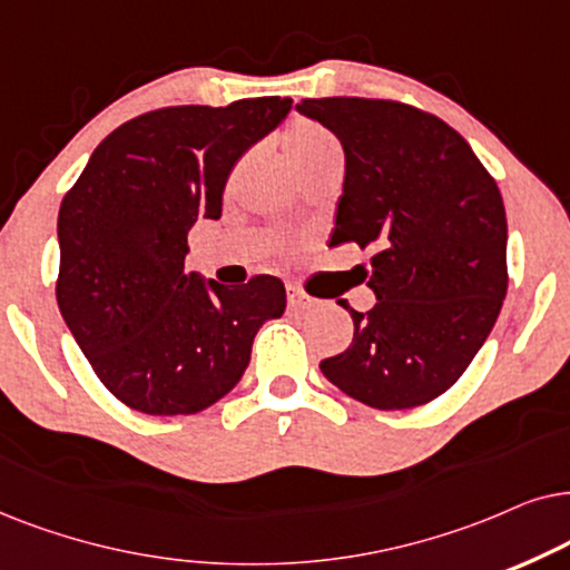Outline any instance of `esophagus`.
Segmentation results:
<instances>
[{
	"mask_svg": "<svg viewBox=\"0 0 570 570\" xmlns=\"http://www.w3.org/2000/svg\"><path fill=\"white\" fill-rule=\"evenodd\" d=\"M286 297H289V307L292 309H309V307H315V299L309 297V294L302 292V289H297V286H289V289H286Z\"/></svg>",
	"mask_w": 570,
	"mask_h": 570,
	"instance_id": "1",
	"label": "esophagus"
}]
</instances>
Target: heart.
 <instances>
[{"label": "heart", "mask_w": 570, "mask_h": 570, "mask_svg": "<svg viewBox=\"0 0 570 570\" xmlns=\"http://www.w3.org/2000/svg\"><path fill=\"white\" fill-rule=\"evenodd\" d=\"M284 150L299 174L315 169V166L328 161V158L341 156L336 135L307 117H297L289 121V127H286L284 132Z\"/></svg>", "instance_id": "1"}]
</instances>
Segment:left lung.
Listing matches in <instances>:
<instances>
[{"label":"left lung","instance_id":"1","mask_svg":"<svg viewBox=\"0 0 570 570\" xmlns=\"http://www.w3.org/2000/svg\"><path fill=\"white\" fill-rule=\"evenodd\" d=\"M336 135L346 177L331 245H377L346 352L323 375L373 409H412L464 375L508 289L505 208L495 179L453 127L389 98H302Z\"/></svg>","mask_w":570,"mask_h":570}]
</instances>
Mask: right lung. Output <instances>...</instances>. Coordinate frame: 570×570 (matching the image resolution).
<instances>
[{
    "label": "right lung",
    "mask_w": 570,
    "mask_h": 570,
    "mask_svg": "<svg viewBox=\"0 0 570 570\" xmlns=\"http://www.w3.org/2000/svg\"><path fill=\"white\" fill-rule=\"evenodd\" d=\"M292 98L166 106L98 142L59 208L57 305L90 367L142 414H195L239 383L255 333L281 317L276 276L242 286L185 271L187 232L222 216L234 164Z\"/></svg>",
    "instance_id": "obj_1"
}]
</instances>
